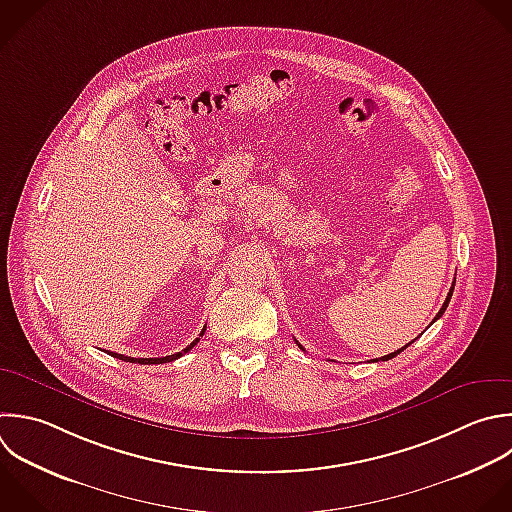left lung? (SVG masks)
<instances>
[{
    "mask_svg": "<svg viewBox=\"0 0 512 512\" xmlns=\"http://www.w3.org/2000/svg\"><path fill=\"white\" fill-rule=\"evenodd\" d=\"M452 290H454V282H452V286H450V290H448V296H446V300H444V304H442V308H440V310H438V314H436V318H434V320H438V318H440V316H442V314H444V310H446V306H448V302H450V296H452ZM296 344H298V340H296ZM408 344H410V342H408ZM408 344H406V346H402V348H400V350H396V352H390V354H386V356H382V358H380V360H390V358H394V356H396V354H400V352H402V350H404V348H408ZM298 346H300V344H298ZM300 348H302V346H300ZM302 350H304V348H302Z\"/></svg>",
    "mask_w": 512,
    "mask_h": 512,
    "instance_id": "1",
    "label": "left lung"
}]
</instances>
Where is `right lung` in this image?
Here are the masks:
<instances>
[{
  "label": "right lung",
  "mask_w": 512,
  "mask_h": 512,
  "mask_svg": "<svg viewBox=\"0 0 512 512\" xmlns=\"http://www.w3.org/2000/svg\"><path fill=\"white\" fill-rule=\"evenodd\" d=\"M204 332H206V328L200 332V336H204ZM200 342V338H196L190 346H186L182 352H176V354H170V356H162V358H132V356H124V354H116V352H110L114 358H120V360H124V362H138V364H164V362H172V360H176V358H180L182 354H186L190 348H194L196 344Z\"/></svg>",
  "instance_id": "add662e5"
}]
</instances>
